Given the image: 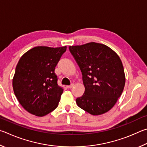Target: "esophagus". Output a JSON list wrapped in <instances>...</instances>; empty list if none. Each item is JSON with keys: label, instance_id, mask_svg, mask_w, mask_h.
Instances as JSON below:
<instances>
[{"label": "esophagus", "instance_id": "esophagus-1", "mask_svg": "<svg viewBox=\"0 0 147 147\" xmlns=\"http://www.w3.org/2000/svg\"><path fill=\"white\" fill-rule=\"evenodd\" d=\"M74 86V84H71L70 85H69V86H67L66 87H67V88H73V87Z\"/></svg>", "mask_w": 147, "mask_h": 147}]
</instances>
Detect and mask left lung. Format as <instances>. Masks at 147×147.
<instances>
[{"label": "left lung", "mask_w": 147, "mask_h": 147, "mask_svg": "<svg viewBox=\"0 0 147 147\" xmlns=\"http://www.w3.org/2000/svg\"><path fill=\"white\" fill-rule=\"evenodd\" d=\"M80 68L85 91L77 105L89 114L101 115L112 109L125 84L124 68L119 57L102 44L89 42L69 47Z\"/></svg>", "instance_id": "1"}]
</instances>
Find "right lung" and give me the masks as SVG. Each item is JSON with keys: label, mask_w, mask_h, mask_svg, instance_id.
Listing matches in <instances>:
<instances>
[{"label": "right lung", "mask_w": 147, "mask_h": 147, "mask_svg": "<svg viewBox=\"0 0 147 147\" xmlns=\"http://www.w3.org/2000/svg\"><path fill=\"white\" fill-rule=\"evenodd\" d=\"M66 46H37L20 59L13 79L15 96L30 114L42 117L58 107L63 89L57 84L55 68Z\"/></svg>", "instance_id": "obj_1"}]
</instances>
